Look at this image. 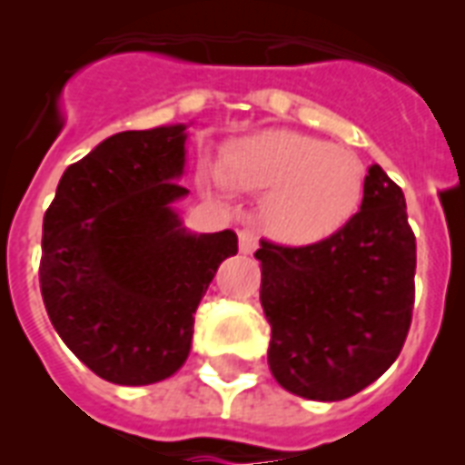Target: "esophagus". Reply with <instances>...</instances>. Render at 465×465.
Wrapping results in <instances>:
<instances>
[{
    "label": "esophagus",
    "instance_id": "1",
    "mask_svg": "<svg viewBox=\"0 0 465 465\" xmlns=\"http://www.w3.org/2000/svg\"><path fill=\"white\" fill-rule=\"evenodd\" d=\"M255 248H258V236H255L253 232L243 229V232L239 233V251L241 253H253Z\"/></svg>",
    "mask_w": 465,
    "mask_h": 465
}]
</instances>
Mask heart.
<instances>
[{"label": "heart", "instance_id": "heart-1", "mask_svg": "<svg viewBox=\"0 0 465 465\" xmlns=\"http://www.w3.org/2000/svg\"><path fill=\"white\" fill-rule=\"evenodd\" d=\"M219 178L233 190L262 193V226L294 246L340 232L364 197L360 156L294 130H261L233 140Z\"/></svg>", "mask_w": 465, "mask_h": 465}]
</instances>
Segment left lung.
<instances>
[{"label":"left lung","instance_id":"1","mask_svg":"<svg viewBox=\"0 0 465 465\" xmlns=\"http://www.w3.org/2000/svg\"><path fill=\"white\" fill-rule=\"evenodd\" d=\"M261 304L277 383L309 401H342L396 361L415 304V233L403 190L369 168L360 212L302 248L261 241Z\"/></svg>","mask_w":465,"mask_h":465}]
</instances>
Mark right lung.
I'll return each mask as SVG.
<instances>
[{
	"instance_id": "right-lung-1",
	"label": "right lung",
	"mask_w": 465,
	"mask_h": 465,
	"mask_svg": "<svg viewBox=\"0 0 465 465\" xmlns=\"http://www.w3.org/2000/svg\"><path fill=\"white\" fill-rule=\"evenodd\" d=\"M188 125L127 130L62 173L43 219L40 292L64 345L120 386H147L185 364L200 299L239 239L193 233L173 203L188 195Z\"/></svg>"
}]
</instances>
